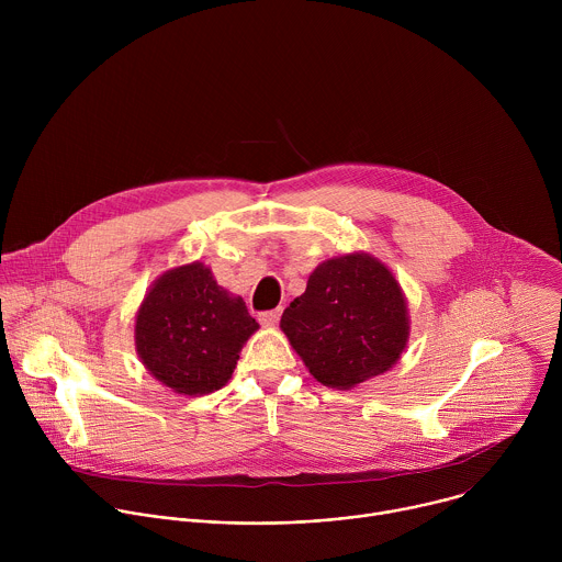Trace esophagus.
I'll return each instance as SVG.
<instances>
[{"instance_id":"34e87169","label":"esophagus","mask_w":562,"mask_h":562,"mask_svg":"<svg viewBox=\"0 0 562 562\" xmlns=\"http://www.w3.org/2000/svg\"><path fill=\"white\" fill-rule=\"evenodd\" d=\"M280 308H271V311H262L260 315H258V319H260V323L262 325H267V327H271V325H276L278 323V319H280Z\"/></svg>"}]
</instances>
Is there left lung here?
<instances>
[{
  "label": "left lung",
  "instance_id": "8db88e82",
  "mask_svg": "<svg viewBox=\"0 0 562 562\" xmlns=\"http://www.w3.org/2000/svg\"><path fill=\"white\" fill-rule=\"evenodd\" d=\"M280 327L311 375L336 389L391 369L409 336L400 284L364 254L319 265L306 291L284 308Z\"/></svg>",
  "mask_w": 562,
  "mask_h": 562
}]
</instances>
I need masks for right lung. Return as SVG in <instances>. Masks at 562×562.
<instances>
[{
  "mask_svg": "<svg viewBox=\"0 0 562 562\" xmlns=\"http://www.w3.org/2000/svg\"><path fill=\"white\" fill-rule=\"evenodd\" d=\"M258 329L243 297L228 295L200 262L173 269L146 293L135 323L144 367L178 393H211L231 378Z\"/></svg>",
  "mask_w": 562,
  "mask_h": 562,
  "instance_id": "1",
  "label": "right lung"
}]
</instances>
